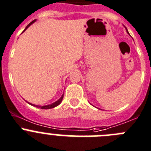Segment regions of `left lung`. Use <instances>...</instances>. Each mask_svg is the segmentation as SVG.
Masks as SVG:
<instances>
[{
    "label": "left lung",
    "instance_id": "left-lung-1",
    "mask_svg": "<svg viewBox=\"0 0 151 151\" xmlns=\"http://www.w3.org/2000/svg\"><path fill=\"white\" fill-rule=\"evenodd\" d=\"M127 33H128V34H129V33H128V31H127Z\"/></svg>",
    "mask_w": 151,
    "mask_h": 151
}]
</instances>
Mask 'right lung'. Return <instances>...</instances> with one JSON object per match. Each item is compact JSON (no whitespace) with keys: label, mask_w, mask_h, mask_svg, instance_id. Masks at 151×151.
<instances>
[{"label":"right lung","mask_w":151,"mask_h":151,"mask_svg":"<svg viewBox=\"0 0 151 151\" xmlns=\"http://www.w3.org/2000/svg\"><path fill=\"white\" fill-rule=\"evenodd\" d=\"M36 22V20H34V21H33V22H30V23L29 24L27 25V26L26 27V28H25L24 29V31H25L27 29V28H28L29 27V26H30L31 24H32L33 23V22ZM23 31V32H24ZM63 96H64V94H63V95H62V97L61 98H60V99L58 100V101H56V102H54V103H53V104H50V105H47V106H37V105H34V104H30V103H29V104H30V105H32V106H36V107H38V108H40V109H52V108H53V107H56V106H57L58 105H60V104H61V102H62V101H63Z\"/></svg>","instance_id":"1"}]
</instances>
